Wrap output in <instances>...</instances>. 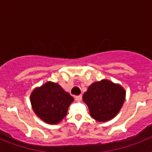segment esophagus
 Listing matches in <instances>:
<instances>
[{"label": "esophagus", "mask_w": 152, "mask_h": 152, "mask_svg": "<svg viewBox=\"0 0 152 152\" xmlns=\"http://www.w3.org/2000/svg\"><path fill=\"white\" fill-rule=\"evenodd\" d=\"M75 99H76V101H81V99H82V95H77V96H76L75 97Z\"/></svg>", "instance_id": "obj_1"}]
</instances>
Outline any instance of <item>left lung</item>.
<instances>
[{"label":"left lung","instance_id":"8db88e82","mask_svg":"<svg viewBox=\"0 0 152 152\" xmlns=\"http://www.w3.org/2000/svg\"><path fill=\"white\" fill-rule=\"evenodd\" d=\"M126 91L119 83L102 80L91 83L83 95V101L95 121L106 122L118 115L125 99Z\"/></svg>","mask_w":152,"mask_h":152}]
</instances>
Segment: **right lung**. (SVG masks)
<instances>
[{
	"label": "right lung",
	"mask_w": 152,
	"mask_h": 152,
	"mask_svg": "<svg viewBox=\"0 0 152 152\" xmlns=\"http://www.w3.org/2000/svg\"><path fill=\"white\" fill-rule=\"evenodd\" d=\"M30 101L32 110L42 121L49 125H57L67 115L74 99L58 83L48 81L34 88Z\"/></svg>",
	"instance_id": "1"
}]
</instances>
